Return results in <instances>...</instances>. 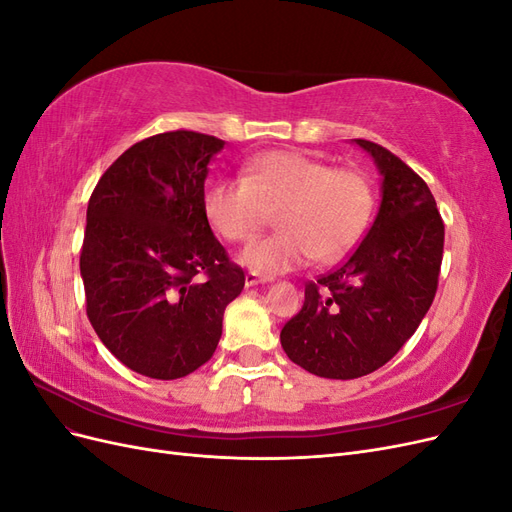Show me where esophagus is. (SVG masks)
<instances>
[{
  "label": "esophagus",
  "mask_w": 512,
  "mask_h": 512,
  "mask_svg": "<svg viewBox=\"0 0 512 512\" xmlns=\"http://www.w3.org/2000/svg\"><path fill=\"white\" fill-rule=\"evenodd\" d=\"M273 277H269V275H260V273H256V271H247L245 273V286H258V284H267V282H271Z\"/></svg>",
  "instance_id": "34e87169"
}]
</instances>
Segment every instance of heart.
Returning a JSON list of instances; mask_svg holds the SVG:
<instances>
[{
	"mask_svg": "<svg viewBox=\"0 0 512 512\" xmlns=\"http://www.w3.org/2000/svg\"><path fill=\"white\" fill-rule=\"evenodd\" d=\"M374 194L361 170L333 168L301 151H269L245 162L241 179L213 183L205 194L211 228L232 243L254 241L277 213L275 237L252 243L241 262L260 273H284L316 258L348 256L365 235Z\"/></svg>",
	"mask_w": 512,
	"mask_h": 512,
	"instance_id": "heart-1",
	"label": "heart"
}]
</instances>
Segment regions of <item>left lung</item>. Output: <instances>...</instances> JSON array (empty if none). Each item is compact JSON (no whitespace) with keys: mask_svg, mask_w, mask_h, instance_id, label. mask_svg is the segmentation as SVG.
I'll return each instance as SVG.
<instances>
[{"mask_svg":"<svg viewBox=\"0 0 512 512\" xmlns=\"http://www.w3.org/2000/svg\"><path fill=\"white\" fill-rule=\"evenodd\" d=\"M382 177L374 224L342 267L305 286L301 312L280 333L292 363L352 380L389 363L438 290L444 224L427 183L389 149L354 138Z\"/></svg>","mask_w":512,"mask_h":512,"instance_id":"obj_1","label":"left lung"}]
</instances>
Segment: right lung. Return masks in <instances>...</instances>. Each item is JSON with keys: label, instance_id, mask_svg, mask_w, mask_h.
I'll use <instances>...</instances> for the list:
<instances>
[{"label": "right lung", "instance_id": "obj_1", "mask_svg": "<svg viewBox=\"0 0 512 512\" xmlns=\"http://www.w3.org/2000/svg\"><path fill=\"white\" fill-rule=\"evenodd\" d=\"M224 141L177 130L149 136L108 166L87 205L81 277L102 344L147 378L205 365L245 275L205 215L209 162Z\"/></svg>", "mask_w": 512, "mask_h": 512}]
</instances>
